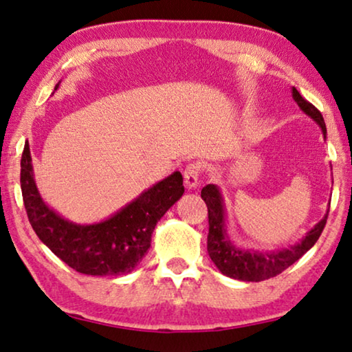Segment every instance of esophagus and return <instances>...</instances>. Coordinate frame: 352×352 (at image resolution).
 Listing matches in <instances>:
<instances>
[{
    "label": "esophagus",
    "mask_w": 352,
    "mask_h": 352,
    "mask_svg": "<svg viewBox=\"0 0 352 352\" xmlns=\"http://www.w3.org/2000/svg\"><path fill=\"white\" fill-rule=\"evenodd\" d=\"M199 175H200V164H189L185 172H183V178H185V186L188 189H196L199 186Z\"/></svg>",
    "instance_id": "obj_1"
}]
</instances>
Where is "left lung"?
<instances>
[{
  "label": "left lung",
  "instance_id": "8db88e82",
  "mask_svg": "<svg viewBox=\"0 0 352 352\" xmlns=\"http://www.w3.org/2000/svg\"><path fill=\"white\" fill-rule=\"evenodd\" d=\"M293 100L298 103L300 111L310 117L315 124L321 128L322 136L326 139V124L320 111L314 104L307 102L300 94L296 91V87H292ZM200 196L205 200L208 206V255L213 263L216 265L222 274L236 278L243 282H261L266 278H271L282 271H285L288 266H292L294 261H298L307 250L314 248V244L318 241V238L322 233V228L326 226L329 208L322 219L315 224L314 228H310L305 233V236L299 243L292 244L288 248H282L277 250H254V249H243L236 246L228 236L227 232V208L222 196L221 189L217 185H206L202 188ZM331 206V204H329Z\"/></svg>",
  "mask_w": 352,
  "mask_h": 352
}]
</instances>
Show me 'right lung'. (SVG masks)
<instances>
[{
	"instance_id": "add662e5",
	"label": "right lung",
	"mask_w": 352,
	"mask_h": 352,
	"mask_svg": "<svg viewBox=\"0 0 352 352\" xmlns=\"http://www.w3.org/2000/svg\"><path fill=\"white\" fill-rule=\"evenodd\" d=\"M59 85L60 81L54 91ZM20 183L28 219L38 239L64 263L87 276H124L135 271L150 249L158 221L185 192L183 177L175 170L106 219L76 224L42 199L28 142L21 155Z\"/></svg>"
}]
</instances>
